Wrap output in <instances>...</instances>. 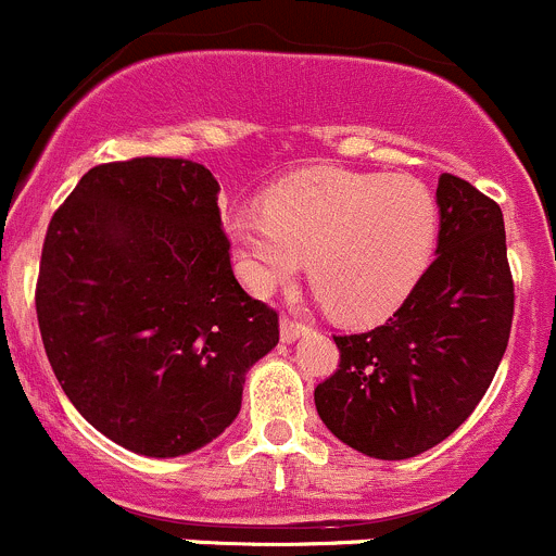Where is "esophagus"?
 <instances>
[{
  "mask_svg": "<svg viewBox=\"0 0 556 556\" xmlns=\"http://www.w3.org/2000/svg\"><path fill=\"white\" fill-rule=\"evenodd\" d=\"M305 332L307 327L302 321H294V318H280V340H283V343H294V340Z\"/></svg>",
  "mask_w": 556,
  "mask_h": 556,
  "instance_id": "obj_1",
  "label": "esophagus"
}]
</instances>
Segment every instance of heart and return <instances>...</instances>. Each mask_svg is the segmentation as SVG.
Returning <instances> with one entry per match:
<instances>
[{"instance_id": "1", "label": "heart", "mask_w": 556, "mask_h": 556, "mask_svg": "<svg viewBox=\"0 0 556 556\" xmlns=\"http://www.w3.org/2000/svg\"><path fill=\"white\" fill-rule=\"evenodd\" d=\"M227 235L256 294L307 276L334 316L378 321L425 276L438 240L430 189L410 175L316 167L280 184L265 211H235Z\"/></svg>"}]
</instances>
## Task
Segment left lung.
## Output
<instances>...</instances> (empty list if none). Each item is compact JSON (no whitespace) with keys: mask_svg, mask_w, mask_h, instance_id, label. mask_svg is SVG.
<instances>
[{"mask_svg":"<svg viewBox=\"0 0 556 556\" xmlns=\"http://www.w3.org/2000/svg\"><path fill=\"white\" fill-rule=\"evenodd\" d=\"M435 262L381 327L338 334L340 365L313 400L327 430L376 459H410L476 410L505 354L514 280L503 211L443 173Z\"/></svg>","mask_w":556,"mask_h":556,"instance_id":"8db88e82","label":"left lung"}]
</instances>
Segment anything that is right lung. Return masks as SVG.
Instances as JSON below:
<instances>
[{"instance_id": "1", "label": "right lung", "mask_w": 556, "mask_h": 556, "mask_svg": "<svg viewBox=\"0 0 556 556\" xmlns=\"http://www.w3.org/2000/svg\"><path fill=\"white\" fill-rule=\"evenodd\" d=\"M218 180L189 159L99 164L53 213L37 278L48 362L78 414L142 457L207 446L240 414L278 313L243 291Z\"/></svg>"}]
</instances>
